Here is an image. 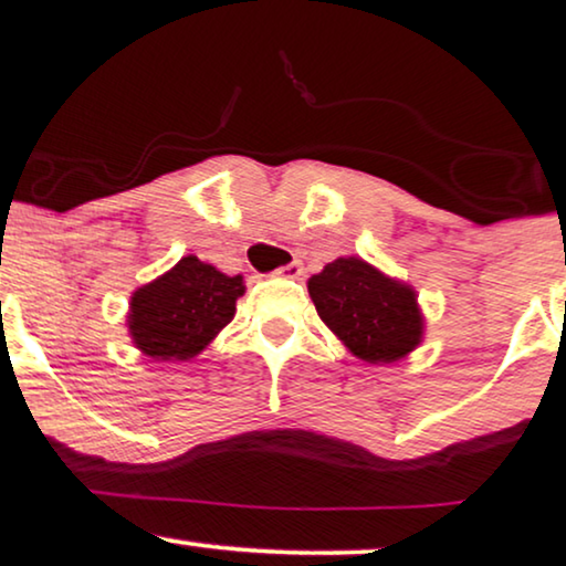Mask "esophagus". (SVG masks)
Masks as SVG:
<instances>
[{"label":"esophagus","mask_w":566,"mask_h":566,"mask_svg":"<svg viewBox=\"0 0 566 566\" xmlns=\"http://www.w3.org/2000/svg\"><path fill=\"white\" fill-rule=\"evenodd\" d=\"M280 276H286V280H300L302 276V264L300 261H292V264H286V266H282L280 272H276Z\"/></svg>","instance_id":"obj_1"}]
</instances>
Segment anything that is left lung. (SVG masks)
Here are the masks:
<instances>
[{
	"label": "left lung",
	"instance_id": "8db88e82",
	"mask_svg": "<svg viewBox=\"0 0 566 566\" xmlns=\"http://www.w3.org/2000/svg\"><path fill=\"white\" fill-rule=\"evenodd\" d=\"M317 315L366 364H395L423 344L426 317L410 284L369 261L340 256L307 280Z\"/></svg>",
	"mask_w": 566,
	"mask_h": 566
}]
</instances>
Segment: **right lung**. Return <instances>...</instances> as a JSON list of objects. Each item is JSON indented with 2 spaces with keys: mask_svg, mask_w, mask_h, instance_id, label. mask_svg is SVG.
<instances>
[{
  "mask_svg": "<svg viewBox=\"0 0 566 566\" xmlns=\"http://www.w3.org/2000/svg\"><path fill=\"white\" fill-rule=\"evenodd\" d=\"M243 276H228L185 256L154 282L138 286L127 307V336L154 361H189L233 321Z\"/></svg>",
  "mask_w": 566,
  "mask_h": 566,
  "instance_id": "right-lung-1",
  "label": "right lung"
}]
</instances>
